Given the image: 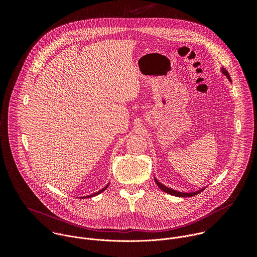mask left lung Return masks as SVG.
<instances>
[{
  "label": "left lung",
  "instance_id": "8db88e82",
  "mask_svg": "<svg viewBox=\"0 0 257 257\" xmlns=\"http://www.w3.org/2000/svg\"><path fill=\"white\" fill-rule=\"evenodd\" d=\"M221 72L228 78V80H229L230 82H232V81H231V77H230V75H229V73H228V71H227L225 68H221ZM154 178H155V181H156V183H157V185H158L164 192H166V193H168V194H171V195H174V196H178V197H191V196L197 195L198 193H200L202 190H204V189L206 188V187H202V188H200V189H198V190H195V191L183 192V191H178V190L172 189V188H170V187H167V186H165L164 184H162V183H161L156 177H154Z\"/></svg>",
  "mask_w": 257,
  "mask_h": 257
}]
</instances>
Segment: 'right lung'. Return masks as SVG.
<instances>
[{"label": "right lung", "mask_w": 257, "mask_h": 257, "mask_svg": "<svg viewBox=\"0 0 257 257\" xmlns=\"http://www.w3.org/2000/svg\"><path fill=\"white\" fill-rule=\"evenodd\" d=\"M108 184L109 183H107V184L103 187V188H101L100 190H98V191H96V192H94V193H92V194H90V195H86V196H80L79 198H90V197H93V196H96V195H98L99 193H101V192H103L106 188H107V186H108Z\"/></svg>", "instance_id": "right-lung-1"}]
</instances>
